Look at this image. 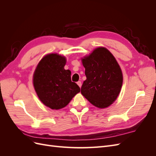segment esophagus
I'll return each mask as SVG.
<instances>
[{
	"mask_svg": "<svg viewBox=\"0 0 156 156\" xmlns=\"http://www.w3.org/2000/svg\"><path fill=\"white\" fill-rule=\"evenodd\" d=\"M77 84H78V86L81 88V85H82V83H81V81H78L77 83Z\"/></svg>",
	"mask_w": 156,
	"mask_h": 156,
	"instance_id": "obj_1",
	"label": "esophagus"
}]
</instances>
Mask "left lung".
Instances as JSON below:
<instances>
[{
	"label": "left lung",
	"instance_id": "1",
	"mask_svg": "<svg viewBox=\"0 0 156 156\" xmlns=\"http://www.w3.org/2000/svg\"><path fill=\"white\" fill-rule=\"evenodd\" d=\"M87 79L81 87V94L98 108L110 106L119 96L123 83L119 64L111 52L98 48L82 58Z\"/></svg>",
	"mask_w": 156,
	"mask_h": 156
}]
</instances>
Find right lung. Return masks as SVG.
<instances>
[{
  "mask_svg": "<svg viewBox=\"0 0 156 156\" xmlns=\"http://www.w3.org/2000/svg\"><path fill=\"white\" fill-rule=\"evenodd\" d=\"M66 59L51 53L40 61L33 75V84L40 100L51 109L66 106L80 92L77 84L71 80V72L65 69Z\"/></svg>",
  "mask_w": 156,
  "mask_h": 156,
  "instance_id": "right-lung-1",
  "label": "right lung"
}]
</instances>
